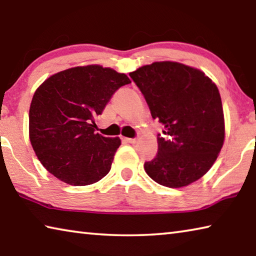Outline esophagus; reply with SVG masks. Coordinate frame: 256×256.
Instances as JSON below:
<instances>
[{"instance_id":"34e87169","label":"esophagus","mask_w":256,"mask_h":256,"mask_svg":"<svg viewBox=\"0 0 256 256\" xmlns=\"http://www.w3.org/2000/svg\"><path fill=\"white\" fill-rule=\"evenodd\" d=\"M125 141H126L128 143H136V138H124Z\"/></svg>"}]
</instances>
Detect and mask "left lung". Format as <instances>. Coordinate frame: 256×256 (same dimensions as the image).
<instances>
[{"instance_id":"1","label":"left lung","mask_w":256,"mask_h":256,"mask_svg":"<svg viewBox=\"0 0 256 256\" xmlns=\"http://www.w3.org/2000/svg\"><path fill=\"white\" fill-rule=\"evenodd\" d=\"M130 76L151 115L164 124L158 154L144 170L159 184L181 188L212 168L224 144L225 122L218 88L199 69L174 62L142 66Z\"/></svg>"}]
</instances>
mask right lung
Instances as JSON below:
<instances>
[{
	"mask_svg": "<svg viewBox=\"0 0 256 256\" xmlns=\"http://www.w3.org/2000/svg\"><path fill=\"white\" fill-rule=\"evenodd\" d=\"M125 74L100 64L54 74L36 88L29 110V136L36 156L56 178L72 186L95 184L110 172L120 138L95 133L94 118Z\"/></svg>",
	"mask_w": 256,
	"mask_h": 256,
	"instance_id": "add662e5",
	"label": "right lung"
}]
</instances>
